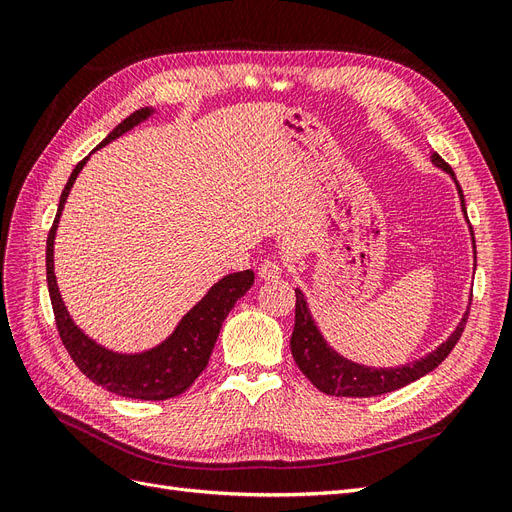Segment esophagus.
I'll use <instances>...</instances> for the list:
<instances>
[{"instance_id": "34e87169", "label": "esophagus", "mask_w": 512, "mask_h": 512, "mask_svg": "<svg viewBox=\"0 0 512 512\" xmlns=\"http://www.w3.org/2000/svg\"><path fill=\"white\" fill-rule=\"evenodd\" d=\"M282 271H284V269H282V265H280V260H275V258L262 260L260 267H258L260 280H280Z\"/></svg>"}]
</instances>
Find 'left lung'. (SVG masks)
I'll return each mask as SVG.
<instances>
[{"label": "left lung", "instance_id": "8db88e82", "mask_svg": "<svg viewBox=\"0 0 512 512\" xmlns=\"http://www.w3.org/2000/svg\"><path fill=\"white\" fill-rule=\"evenodd\" d=\"M431 162L438 168H442L444 173L453 177L459 198H461V211L468 218L466 200H463L461 185L455 179L453 168L448 166L438 156V153H433ZM470 235H472L474 269H476V245H474L472 226H470ZM294 294H297V305H294V331L290 337V350L294 356V363L299 365L305 378L312 382L318 391L327 393V395H335V397L384 395V393L397 391V389H401V386H406L418 378L427 376L429 371L436 369L446 359V356L451 354V350L459 342L463 329H466L468 314H470V307H468V312L463 314L461 322L457 324V329L451 333V337H448L446 342H442L433 352L425 354L423 359H418L408 365H399V367H367V365H359V363L344 359L342 354H337L327 342H324V337L318 331L312 314H309L303 292L297 288L294 290ZM470 301H472V297H470Z\"/></svg>", "mask_w": 512, "mask_h": 512}]
</instances>
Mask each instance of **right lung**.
Segmentation results:
<instances>
[{"label": "right lung", "mask_w": 512, "mask_h": 512, "mask_svg": "<svg viewBox=\"0 0 512 512\" xmlns=\"http://www.w3.org/2000/svg\"><path fill=\"white\" fill-rule=\"evenodd\" d=\"M151 115L153 108L134 111L130 117L123 119L94 151H98L106 143L115 141L117 136L126 134ZM87 160L89 156L83 158L72 170L66 188L61 192L59 209L49 230V239H46V282H49V294L59 337L76 367H79L91 382H96L106 391L121 397L145 401H162L181 395L183 391L190 389L200 374H203V369L209 363L211 350L215 342H218L222 322L226 320L230 309L235 307V303L252 288L254 271L247 269L222 277V280L211 286L205 297L181 318L177 329L170 333V337H166L160 346L138 354H119L102 348L72 322L64 301H61L53 265V245L61 211H64L72 185Z\"/></svg>", "instance_id": "right-lung-1"}]
</instances>
